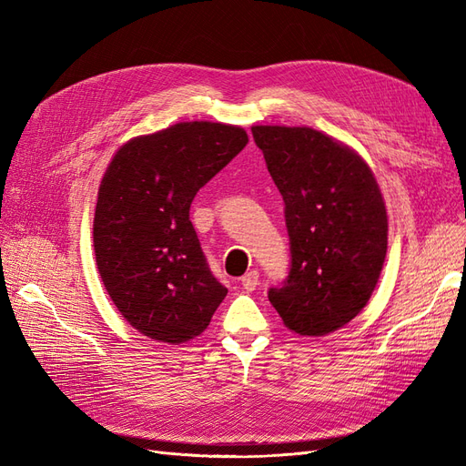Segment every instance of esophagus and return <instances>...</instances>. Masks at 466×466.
<instances>
[{"label": "esophagus", "mask_w": 466, "mask_h": 466, "mask_svg": "<svg viewBox=\"0 0 466 466\" xmlns=\"http://www.w3.org/2000/svg\"><path fill=\"white\" fill-rule=\"evenodd\" d=\"M241 286L247 291H255L258 286V272L257 270H250L241 278Z\"/></svg>", "instance_id": "34e87169"}]
</instances>
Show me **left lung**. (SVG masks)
<instances>
[{"instance_id": "obj_1", "label": "left lung", "mask_w": 466, "mask_h": 466, "mask_svg": "<svg viewBox=\"0 0 466 466\" xmlns=\"http://www.w3.org/2000/svg\"><path fill=\"white\" fill-rule=\"evenodd\" d=\"M286 204L291 268L268 299L291 332L324 336L368 305L387 257V209L370 165L307 126H252Z\"/></svg>"}]
</instances>
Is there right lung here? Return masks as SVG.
<instances>
[{"label":"right lung","mask_w":466,"mask_h":466,"mask_svg":"<svg viewBox=\"0 0 466 466\" xmlns=\"http://www.w3.org/2000/svg\"><path fill=\"white\" fill-rule=\"evenodd\" d=\"M248 144L243 128L178 122L126 142L98 187L95 258L112 303L151 340L200 336L228 288L209 272L190 204Z\"/></svg>","instance_id":"add662e5"}]
</instances>
